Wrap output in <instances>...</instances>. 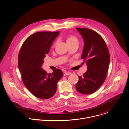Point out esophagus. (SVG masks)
Listing matches in <instances>:
<instances>
[{
  "label": "esophagus",
  "mask_w": 129,
  "mask_h": 129,
  "mask_svg": "<svg viewBox=\"0 0 129 129\" xmlns=\"http://www.w3.org/2000/svg\"><path fill=\"white\" fill-rule=\"evenodd\" d=\"M71 72H69V71H64V76H67V75H71Z\"/></svg>",
  "instance_id": "obj_1"
}]
</instances>
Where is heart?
I'll return each mask as SVG.
<instances>
[{
	"label": "heart",
	"instance_id": "heart-1",
	"mask_svg": "<svg viewBox=\"0 0 129 129\" xmlns=\"http://www.w3.org/2000/svg\"><path fill=\"white\" fill-rule=\"evenodd\" d=\"M78 41V39L76 37L73 36H69L67 38V43H71V42H72L73 41Z\"/></svg>",
	"mask_w": 129,
	"mask_h": 129
}]
</instances>
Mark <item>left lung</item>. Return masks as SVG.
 Returning <instances> with one entry per match:
<instances>
[{
    "label": "left lung",
    "instance_id": "8db88e82",
    "mask_svg": "<svg viewBox=\"0 0 129 129\" xmlns=\"http://www.w3.org/2000/svg\"><path fill=\"white\" fill-rule=\"evenodd\" d=\"M76 29L84 40L81 59L87 65V70L83 77L79 76L76 88L79 92L90 94L104 83L110 63V54L107 45L96 31L88 28Z\"/></svg>",
    "mask_w": 129,
    "mask_h": 129
}]
</instances>
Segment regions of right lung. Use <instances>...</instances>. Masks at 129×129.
<instances>
[{
    "label": "right lung",
    "mask_w": 129,
    "mask_h": 129,
    "mask_svg": "<svg viewBox=\"0 0 129 129\" xmlns=\"http://www.w3.org/2000/svg\"><path fill=\"white\" fill-rule=\"evenodd\" d=\"M60 31L36 33L25 40L18 56V68L26 88L36 97L48 99L57 91L58 82L63 76L61 69L48 73L42 67L44 59Z\"/></svg>",
    "instance_id": "add662e5"
}]
</instances>
